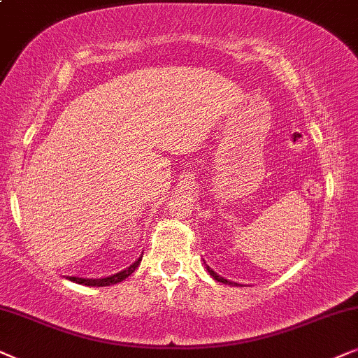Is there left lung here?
<instances>
[{"mask_svg":"<svg viewBox=\"0 0 358 358\" xmlns=\"http://www.w3.org/2000/svg\"><path fill=\"white\" fill-rule=\"evenodd\" d=\"M204 268H206V270H208V273H209V275H211V276H213V278H214V280H216V282H221V283H226V285H236V287H237V283H234V282H229V280H226V278H222V276H221V275H217V273H216V271H214L213 268H209V265H206V262H204Z\"/></svg>","mask_w":358,"mask_h":358,"instance_id":"8db88e82","label":"left lung"}]
</instances>
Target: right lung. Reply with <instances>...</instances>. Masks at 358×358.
<instances>
[{
  "label": "right lung",
  "instance_id": "right-lung-1",
  "mask_svg": "<svg viewBox=\"0 0 358 358\" xmlns=\"http://www.w3.org/2000/svg\"><path fill=\"white\" fill-rule=\"evenodd\" d=\"M141 260H142V255L131 266H127L126 270H121L119 273H114L111 276H104V278H80V276H66V278H69L70 282L87 285V287H109V285H116L119 282H122V280H126L127 276H129L132 271L141 265Z\"/></svg>",
  "mask_w": 358,
  "mask_h": 358
}]
</instances>
